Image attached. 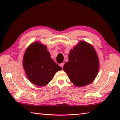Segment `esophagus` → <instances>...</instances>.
Masks as SVG:
<instances>
[{"label":"esophagus","mask_w":120,"mask_h":120,"mask_svg":"<svg viewBox=\"0 0 120 120\" xmlns=\"http://www.w3.org/2000/svg\"><path fill=\"white\" fill-rule=\"evenodd\" d=\"M63 65H64V63H61V64H60V66L62 68H63Z\"/></svg>","instance_id":"1"}]
</instances>
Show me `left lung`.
Instances as JSON below:
<instances>
[{
  "mask_svg": "<svg viewBox=\"0 0 120 120\" xmlns=\"http://www.w3.org/2000/svg\"><path fill=\"white\" fill-rule=\"evenodd\" d=\"M98 54L91 44L83 41L79 42L68 54V61L63 70L76 86H84L93 82L99 71Z\"/></svg>",
  "mask_w": 120,
  "mask_h": 120,
  "instance_id": "left-lung-1",
  "label": "left lung"
}]
</instances>
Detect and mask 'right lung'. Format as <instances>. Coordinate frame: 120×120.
Segmentation results:
<instances>
[{
  "instance_id": "1",
  "label": "right lung",
  "mask_w": 120,
  "mask_h": 120,
  "mask_svg": "<svg viewBox=\"0 0 120 120\" xmlns=\"http://www.w3.org/2000/svg\"><path fill=\"white\" fill-rule=\"evenodd\" d=\"M22 66L29 80L39 86H46L55 73L62 70L50 57L46 46L37 41L31 43L25 51Z\"/></svg>"
}]
</instances>
